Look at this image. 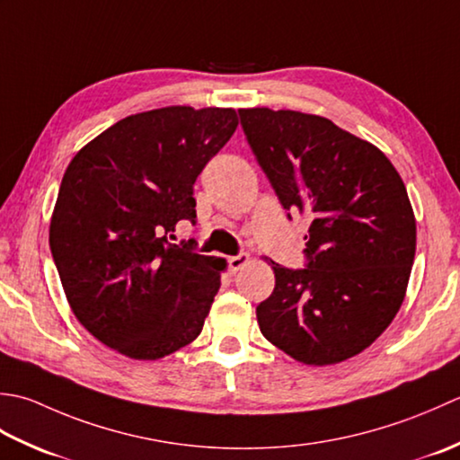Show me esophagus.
I'll use <instances>...</instances> for the list:
<instances>
[{
    "label": "esophagus",
    "instance_id": "1",
    "mask_svg": "<svg viewBox=\"0 0 460 460\" xmlns=\"http://www.w3.org/2000/svg\"><path fill=\"white\" fill-rule=\"evenodd\" d=\"M250 261V256L246 254V252H240L238 256H230L228 258V268L232 270V271H238V270H242L243 266H246Z\"/></svg>",
    "mask_w": 460,
    "mask_h": 460
}]
</instances>
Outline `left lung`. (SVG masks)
Segmentation results:
<instances>
[{"instance_id": "obj_1", "label": "left lung", "mask_w": 460, "mask_h": 460, "mask_svg": "<svg viewBox=\"0 0 460 460\" xmlns=\"http://www.w3.org/2000/svg\"><path fill=\"white\" fill-rule=\"evenodd\" d=\"M238 115L279 204L312 220L305 268L271 261L260 332L307 365L349 359L387 330L407 292L417 224L405 184L377 146L330 119L266 107Z\"/></svg>"}]
</instances>
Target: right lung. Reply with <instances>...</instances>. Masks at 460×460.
Masks as SVG:
<instances>
[{"label": "right lung", "mask_w": 460, "mask_h": 460, "mask_svg": "<svg viewBox=\"0 0 460 460\" xmlns=\"http://www.w3.org/2000/svg\"><path fill=\"white\" fill-rule=\"evenodd\" d=\"M238 127L234 109L130 115L75 155L49 246L73 314L130 359H161L200 335L226 261L172 243L196 220L194 182Z\"/></svg>", "instance_id": "add662e5"}]
</instances>
